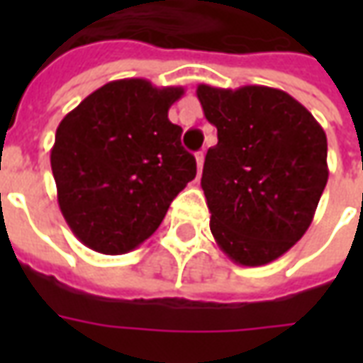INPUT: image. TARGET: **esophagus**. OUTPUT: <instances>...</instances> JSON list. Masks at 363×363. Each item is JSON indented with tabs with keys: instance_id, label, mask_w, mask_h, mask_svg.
Segmentation results:
<instances>
[{
	"instance_id": "esophagus-1",
	"label": "esophagus",
	"mask_w": 363,
	"mask_h": 363,
	"mask_svg": "<svg viewBox=\"0 0 363 363\" xmlns=\"http://www.w3.org/2000/svg\"><path fill=\"white\" fill-rule=\"evenodd\" d=\"M196 165H198V173H202V167H204V153H202V151L196 153Z\"/></svg>"
}]
</instances>
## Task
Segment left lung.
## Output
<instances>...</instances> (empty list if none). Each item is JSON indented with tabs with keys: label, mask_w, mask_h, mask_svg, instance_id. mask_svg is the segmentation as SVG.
<instances>
[{
	"label": "left lung",
	"mask_w": 363,
	"mask_h": 363,
	"mask_svg": "<svg viewBox=\"0 0 363 363\" xmlns=\"http://www.w3.org/2000/svg\"><path fill=\"white\" fill-rule=\"evenodd\" d=\"M196 95L218 128L200 182L213 239L237 264H268L311 225L328 181L327 134L286 91L202 83Z\"/></svg>",
	"instance_id": "left-lung-1"
}]
</instances>
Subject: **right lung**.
<instances>
[{"label":"right lung","instance_id":"obj_1","mask_svg":"<svg viewBox=\"0 0 363 363\" xmlns=\"http://www.w3.org/2000/svg\"><path fill=\"white\" fill-rule=\"evenodd\" d=\"M182 87L111 82L67 112L50 165L74 235L103 255L134 251L155 233L173 198L196 177L169 108Z\"/></svg>","mask_w":363,"mask_h":363}]
</instances>
